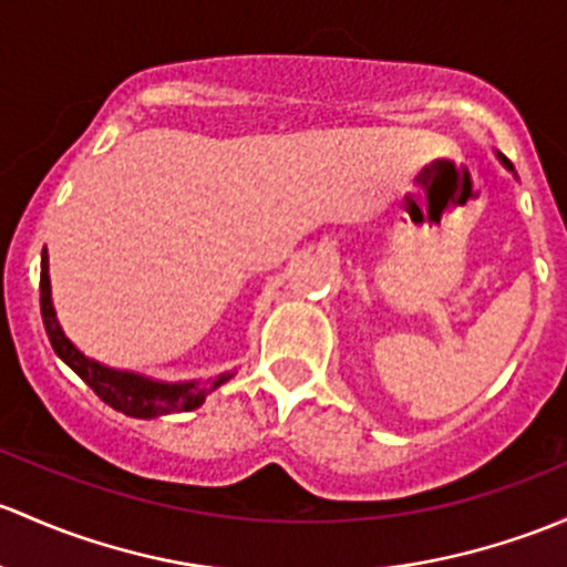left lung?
Instances as JSON below:
<instances>
[{
	"label": "left lung",
	"mask_w": 567,
	"mask_h": 567,
	"mask_svg": "<svg viewBox=\"0 0 567 567\" xmlns=\"http://www.w3.org/2000/svg\"><path fill=\"white\" fill-rule=\"evenodd\" d=\"M497 157H499V163H503V165H505V168H508V171H511V174H514V176H516L514 165H511V163H508V159H505V157H503V154H497Z\"/></svg>",
	"instance_id": "left-lung-1"
}]
</instances>
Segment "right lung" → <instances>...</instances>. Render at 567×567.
Listing matches in <instances>:
<instances>
[{"instance_id":"add662e5","label":"right lung","mask_w":567,"mask_h":567,"mask_svg":"<svg viewBox=\"0 0 567 567\" xmlns=\"http://www.w3.org/2000/svg\"><path fill=\"white\" fill-rule=\"evenodd\" d=\"M40 312H43L45 333L51 339V348L56 355L73 369L75 374L89 385L105 404H111L118 413L130 419H159L171 413H189L200 408L212 391L228 383L236 372L214 374L206 380H182V383H168V380H154L146 374L127 372V369H113L105 363L89 359L68 339L62 331L51 299V277H48V252L43 249V264H40Z\"/></svg>"}]
</instances>
